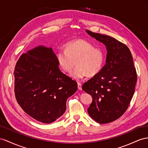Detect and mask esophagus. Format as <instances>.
Instances as JSON below:
<instances>
[{"mask_svg":"<svg viewBox=\"0 0 148 148\" xmlns=\"http://www.w3.org/2000/svg\"><path fill=\"white\" fill-rule=\"evenodd\" d=\"M77 88L79 90H82V85L81 82H77Z\"/></svg>","mask_w":148,"mask_h":148,"instance_id":"34e87169","label":"esophagus"}]
</instances>
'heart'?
I'll use <instances>...</instances> for the list:
<instances>
[{"label": "heart", "mask_w": 148, "mask_h": 148, "mask_svg": "<svg viewBox=\"0 0 148 148\" xmlns=\"http://www.w3.org/2000/svg\"><path fill=\"white\" fill-rule=\"evenodd\" d=\"M64 49L57 52V61L67 73H71L76 62L77 66L72 74L74 78L81 79L87 75L94 76L101 71L104 62V54L101 49L81 39L68 42Z\"/></svg>", "instance_id": "1"}]
</instances>
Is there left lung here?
Instances as JSON below:
<instances>
[{"mask_svg": "<svg viewBox=\"0 0 148 148\" xmlns=\"http://www.w3.org/2000/svg\"><path fill=\"white\" fill-rule=\"evenodd\" d=\"M86 32L103 43L108 51L106 64L82 85V89L92 97L88 111L97 123H111L126 112L134 95L137 74L132 54L126 45L114 38Z\"/></svg>", "mask_w": 148, "mask_h": 148, "instance_id": "left-lung-1", "label": "left lung"}]
</instances>
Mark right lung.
<instances>
[{"label":"right lung","mask_w":148,"mask_h":148,"mask_svg":"<svg viewBox=\"0 0 148 148\" xmlns=\"http://www.w3.org/2000/svg\"><path fill=\"white\" fill-rule=\"evenodd\" d=\"M18 104L32 118L51 123L66 109L77 82L60 71L52 48L38 46L21 55L14 72Z\"/></svg>","instance_id":"add662e5"}]
</instances>
